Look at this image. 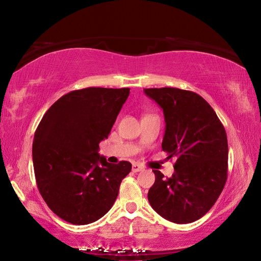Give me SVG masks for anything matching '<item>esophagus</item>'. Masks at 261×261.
Masks as SVG:
<instances>
[{"instance_id": "esophagus-1", "label": "esophagus", "mask_w": 261, "mask_h": 261, "mask_svg": "<svg viewBox=\"0 0 261 261\" xmlns=\"http://www.w3.org/2000/svg\"><path fill=\"white\" fill-rule=\"evenodd\" d=\"M143 169V167L141 165H139L138 163H135L132 165V171H135V173H138V171H141Z\"/></svg>"}]
</instances>
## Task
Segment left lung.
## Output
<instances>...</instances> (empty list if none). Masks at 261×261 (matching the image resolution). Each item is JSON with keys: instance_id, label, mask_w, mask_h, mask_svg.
<instances>
[{"instance_id": "8db88e82", "label": "left lung", "mask_w": 261, "mask_h": 261, "mask_svg": "<svg viewBox=\"0 0 261 261\" xmlns=\"http://www.w3.org/2000/svg\"><path fill=\"white\" fill-rule=\"evenodd\" d=\"M163 109L166 130L162 143L175 173L156 180L148 192L151 207L170 222L192 223L206 214L228 178V139L212 107L198 94L175 87L145 88Z\"/></svg>"}]
</instances>
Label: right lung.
<instances>
[{
    "label": "right lung",
    "mask_w": 261,
    "mask_h": 261,
    "mask_svg": "<svg viewBox=\"0 0 261 261\" xmlns=\"http://www.w3.org/2000/svg\"><path fill=\"white\" fill-rule=\"evenodd\" d=\"M130 88L87 87L57 99L39 123L32 143L38 190L68 223L95 222L112 207L131 164L98 154Z\"/></svg>",
    "instance_id": "add662e5"
}]
</instances>
